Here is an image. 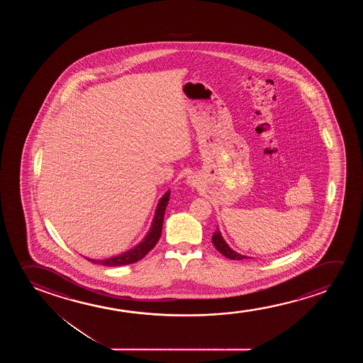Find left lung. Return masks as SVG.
I'll list each match as a JSON object with an SVG mask.
<instances>
[{"mask_svg":"<svg viewBox=\"0 0 363 363\" xmlns=\"http://www.w3.org/2000/svg\"><path fill=\"white\" fill-rule=\"evenodd\" d=\"M212 242H213V245L216 247V249L218 250L219 253L223 254L225 258L233 259V260H240V259H245L247 257H244V255H240V254L235 253L234 250L229 248L227 243L224 242V239L222 238V235L219 232H216L213 234V237H212Z\"/></svg>","mask_w":363,"mask_h":363,"instance_id":"1","label":"left lung"}]
</instances>
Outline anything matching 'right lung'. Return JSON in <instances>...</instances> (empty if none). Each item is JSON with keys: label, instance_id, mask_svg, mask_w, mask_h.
<instances>
[{"label": "right lung", "instance_id": "add662e5", "mask_svg": "<svg viewBox=\"0 0 363 363\" xmlns=\"http://www.w3.org/2000/svg\"><path fill=\"white\" fill-rule=\"evenodd\" d=\"M169 192H167L162 199H160L156 213H155L152 227L150 229L146 238L139 245H136L134 249H131V250L126 252V253L121 254L119 257L105 259V260H94V259H88V260L91 262V263L103 264V265H106V267H119V265L136 263V262H139L140 259L144 258L145 255L149 253L151 249L154 248L156 243L159 242L160 237H161L162 224H164V211H166V206L169 203Z\"/></svg>", "mask_w": 363, "mask_h": 363}]
</instances>
